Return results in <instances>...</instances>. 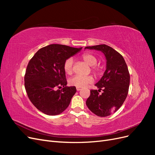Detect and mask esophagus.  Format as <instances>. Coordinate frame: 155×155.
Listing matches in <instances>:
<instances>
[{"label": "esophagus", "mask_w": 155, "mask_h": 155, "mask_svg": "<svg viewBox=\"0 0 155 155\" xmlns=\"http://www.w3.org/2000/svg\"><path fill=\"white\" fill-rule=\"evenodd\" d=\"M76 90H77V91H81V88H80V87H76Z\"/></svg>", "instance_id": "34e87169"}]
</instances>
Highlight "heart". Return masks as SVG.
<instances>
[{
  "mask_svg": "<svg viewBox=\"0 0 155 155\" xmlns=\"http://www.w3.org/2000/svg\"><path fill=\"white\" fill-rule=\"evenodd\" d=\"M81 59L83 60V61L91 66L92 72L95 75H98L100 73L101 68L96 65L97 59L94 55L91 54L85 53L81 55ZM73 64L74 61L72 58H69L65 60L63 64V69L65 73L68 75L72 74L74 72ZM93 81L94 78L92 76H83L80 75H76L70 79L69 83L72 86L82 88L87 86L88 84H91Z\"/></svg>",
  "mask_w": 155,
  "mask_h": 155,
  "instance_id": "obj_1",
  "label": "heart"
}]
</instances>
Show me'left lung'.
<instances>
[{"label": "left lung", "instance_id": "8db88e82", "mask_svg": "<svg viewBox=\"0 0 155 155\" xmlns=\"http://www.w3.org/2000/svg\"><path fill=\"white\" fill-rule=\"evenodd\" d=\"M86 48L101 51L107 59L105 72L95 85L99 90L91 91L87 106L98 116H109L120 109L127 96L130 83L127 66L123 56L109 46L100 45ZM101 90L103 92L100 94Z\"/></svg>", "mask_w": 155, "mask_h": 155}]
</instances>
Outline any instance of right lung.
Masks as SVG:
<instances>
[{"label":"right lung","instance_id":"add662e5","mask_svg":"<svg viewBox=\"0 0 155 155\" xmlns=\"http://www.w3.org/2000/svg\"><path fill=\"white\" fill-rule=\"evenodd\" d=\"M81 49L50 45L39 49L30 60L25 75V89L32 104L44 114L58 115L68 107L76 88L66 86L63 64Z\"/></svg>","mask_w":155,"mask_h":155}]
</instances>
